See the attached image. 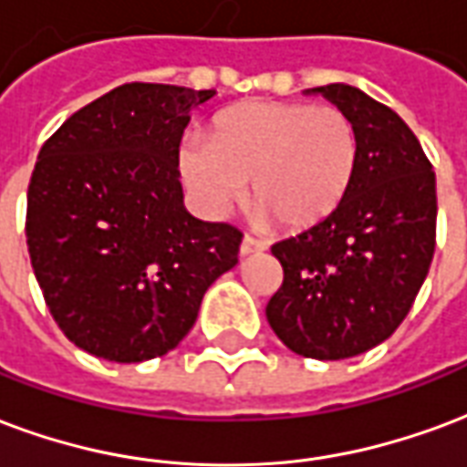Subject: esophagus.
Returning <instances> with one entry per match:
<instances>
[{"label":"esophagus","mask_w":467,"mask_h":467,"mask_svg":"<svg viewBox=\"0 0 467 467\" xmlns=\"http://www.w3.org/2000/svg\"><path fill=\"white\" fill-rule=\"evenodd\" d=\"M261 251H266V244H264V241L244 236V241H241V256H254V254H261Z\"/></svg>","instance_id":"esophagus-1"}]
</instances>
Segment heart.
<instances>
[{
    "mask_svg": "<svg viewBox=\"0 0 467 467\" xmlns=\"http://www.w3.org/2000/svg\"><path fill=\"white\" fill-rule=\"evenodd\" d=\"M358 166V131L346 111L301 101H248L216 117L209 144L189 141L182 176L203 209L251 199L258 219L304 231L341 209Z\"/></svg>",
    "mask_w": 467,
    "mask_h": 467,
    "instance_id": "obj_1",
    "label": "heart"
}]
</instances>
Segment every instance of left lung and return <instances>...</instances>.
Segmentation results:
<instances>
[{"label": "left lung", "mask_w": 467, "mask_h": 467, "mask_svg": "<svg viewBox=\"0 0 467 467\" xmlns=\"http://www.w3.org/2000/svg\"><path fill=\"white\" fill-rule=\"evenodd\" d=\"M358 131V166L341 209L278 241L284 284L266 306L288 348L318 360L366 353L393 336L435 251V173L393 109L348 84L316 87Z\"/></svg>", "instance_id": "obj_1"}]
</instances>
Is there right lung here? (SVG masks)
<instances>
[{
	"label": "right lung",
	"mask_w": 467,
	"mask_h": 467,
	"mask_svg": "<svg viewBox=\"0 0 467 467\" xmlns=\"http://www.w3.org/2000/svg\"><path fill=\"white\" fill-rule=\"evenodd\" d=\"M216 91L124 84L42 146L26 193V246L71 343L141 363L192 331L209 285L238 264L241 231L183 206L179 146Z\"/></svg>",
	"instance_id": "obj_1"
}]
</instances>
